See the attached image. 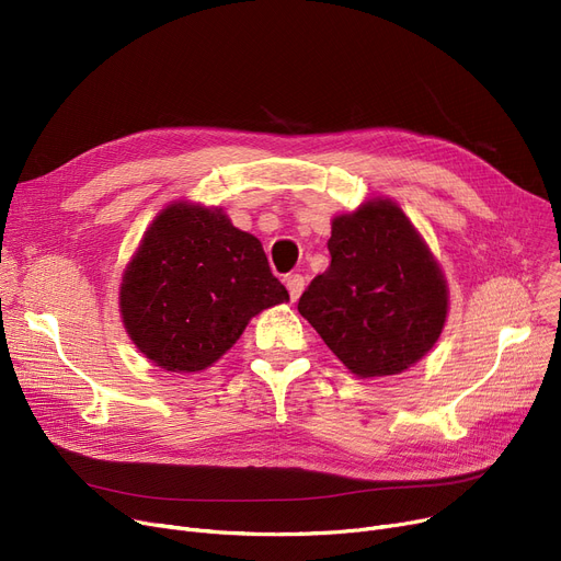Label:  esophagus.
Masks as SVG:
<instances>
[{
	"label": "esophagus",
	"instance_id": "obj_1",
	"mask_svg": "<svg viewBox=\"0 0 561 561\" xmlns=\"http://www.w3.org/2000/svg\"><path fill=\"white\" fill-rule=\"evenodd\" d=\"M286 288H288V296H290V300L296 302L300 296H302V290H305V277L302 275H288L286 277Z\"/></svg>",
	"mask_w": 561,
	"mask_h": 561
}]
</instances>
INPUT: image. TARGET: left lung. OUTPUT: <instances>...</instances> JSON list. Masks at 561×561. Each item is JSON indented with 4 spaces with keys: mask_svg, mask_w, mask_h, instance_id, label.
<instances>
[{
    "mask_svg": "<svg viewBox=\"0 0 561 561\" xmlns=\"http://www.w3.org/2000/svg\"><path fill=\"white\" fill-rule=\"evenodd\" d=\"M328 250L330 268L311 279L298 311L359 377L416 364L444 330L448 288L400 206L379 199L339 216Z\"/></svg>",
    "mask_w": 561,
    "mask_h": 561,
    "instance_id": "obj_1",
    "label": "left lung"
}]
</instances>
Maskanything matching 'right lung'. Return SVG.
<instances>
[{
    "label": "right lung",
    "instance_id": "1",
    "mask_svg": "<svg viewBox=\"0 0 561 561\" xmlns=\"http://www.w3.org/2000/svg\"><path fill=\"white\" fill-rule=\"evenodd\" d=\"M286 300L259 239L220 209L193 204H172L157 216L121 286L131 341L172 373L211 366L252 316Z\"/></svg>",
    "mask_w": 561,
    "mask_h": 561
}]
</instances>
